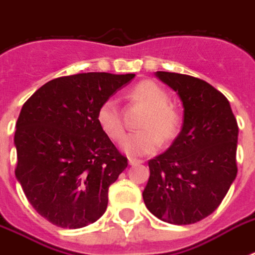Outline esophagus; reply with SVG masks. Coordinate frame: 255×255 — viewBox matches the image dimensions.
<instances>
[{"label": "esophagus", "mask_w": 255, "mask_h": 255, "mask_svg": "<svg viewBox=\"0 0 255 255\" xmlns=\"http://www.w3.org/2000/svg\"><path fill=\"white\" fill-rule=\"evenodd\" d=\"M143 161L139 159H135V157H128V164L129 165H137V164H141Z\"/></svg>", "instance_id": "obj_1"}]
</instances>
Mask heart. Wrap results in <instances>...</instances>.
I'll return each mask as SVG.
<instances>
[{"mask_svg":"<svg viewBox=\"0 0 255 255\" xmlns=\"http://www.w3.org/2000/svg\"><path fill=\"white\" fill-rule=\"evenodd\" d=\"M131 96L149 108L141 122V131L128 133L122 141V149L129 156L151 155L161 145L164 140H172L177 136L181 127V116L169 106V96L165 90L155 82L144 81L136 85ZM96 120L102 131L112 140H120L124 133L123 115L118 100L108 98L100 104Z\"/></svg>","mask_w":255,"mask_h":255,"instance_id":"heart-1","label":"heart"}]
</instances>
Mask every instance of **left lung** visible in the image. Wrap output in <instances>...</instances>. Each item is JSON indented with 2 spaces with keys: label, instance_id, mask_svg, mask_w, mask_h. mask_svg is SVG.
I'll list each match as a JSON object with an SVG mask.
<instances>
[{
  "label": "left lung",
  "instance_id": "left-lung-1",
  "mask_svg": "<svg viewBox=\"0 0 255 255\" xmlns=\"http://www.w3.org/2000/svg\"><path fill=\"white\" fill-rule=\"evenodd\" d=\"M178 95L181 131L167 151L148 161L144 204L173 225H189L217 209L237 176L238 126L229 100L213 86L184 74L156 71Z\"/></svg>",
  "mask_w": 255,
  "mask_h": 255
}]
</instances>
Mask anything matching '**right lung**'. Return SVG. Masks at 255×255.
I'll return each instance as SVG.
<instances>
[{
  "label": "right lung",
  "instance_id": "1",
  "mask_svg": "<svg viewBox=\"0 0 255 255\" xmlns=\"http://www.w3.org/2000/svg\"><path fill=\"white\" fill-rule=\"evenodd\" d=\"M135 78L86 73L38 88L15 124V177L34 209L53 225L79 229L107 209L108 188L127 168L98 124L100 104Z\"/></svg>",
  "mask_w": 255,
  "mask_h": 255
}]
</instances>
